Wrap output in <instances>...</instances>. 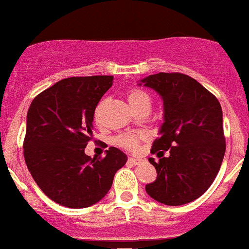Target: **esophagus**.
<instances>
[{
    "label": "esophagus",
    "mask_w": 249,
    "mask_h": 249,
    "mask_svg": "<svg viewBox=\"0 0 249 249\" xmlns=\"http://www.w3.org/2000/svg\"><path fill=\"white\" fill-rule=\"evenodd\" d=\"M141 160H139V158H131V157H129L128 158V162L131 164H139L141 163Z\"/></svg>",
    "instance_id": "obj_1"
}]
</instances>
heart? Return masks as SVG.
Returning <instances> with one entry per match:
<instances>
[{"mask_svg":"<svg viewBox=\"0 0 249 249\" xmlns=\"http://www.w3.org/2000/svg\"><path fill=\"white\" fill-rule=\"evenodd\" d=\"M128 96V102L130 107L134 110L135 112L143 111V110H149L150 105H152V97L149 93L143 89L139 87H131L126 92ZM100 112H101V105H99L95 108V121L100 123ZM115 144L119 147L124 148L128 150H135L139 144V137L137 134H131V133H125V134H120L115 138Z\"/></svg>","mask_w":249,"mask_h":249,"instance_id":"heart-1","label":"heart"}]
</instances>
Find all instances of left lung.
<instances>
[{
  "mask_svg": "<svg viewBox=\"0 0 249 249\" xmlns=\"http://www.w3.org/2000/svg\"><path fill=\"white\" fill-rule=\"evenodd\" d=\"M142 82L156 89L164 105L160 137L150 150L160 160L149 158L158 175L145 191L164 205L194 201L214 182L224 158L227 144L220 104L204 86L183 73L160 72Z\"/></svg>",
  "mask_w": 249,
  "mask_h": 249,
  "instance_id": "obj_1",
  "label": "left lung"
}]
</instances>
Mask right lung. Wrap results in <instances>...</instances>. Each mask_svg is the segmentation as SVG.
<instances>
[{"mask_svg": "<svg viewBox=\"0 0 249 249\" xmlns=\"http://www.w3.org/2000/svg\"><path fill=\"white\" fill-rule=\"evenodd\" d=\"M112 78H64L39 93L29 107L25 162L41 191L59 205L81 209L99 202L126 163V156L115 147L105 157L85 154L92 141L95 108Z\"/></svg>", "mask_w": 249, "mask_h": 249, "instance_id": "right-lung-1", "label": "right lung"}]
</instances>
